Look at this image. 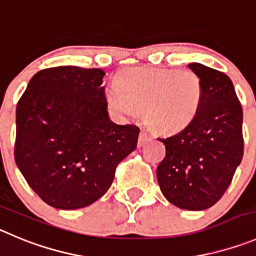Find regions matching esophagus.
Here are the masks:
<instances>
[{
	"label": "esophagus",
	"instance_id": "34e87169",
	"mask_svg": "<svg viewBox=\"0 0 256 256\" xmlns=\"http://www.w3.org/2000/svg\"><path fill=\"white\" fill-rule=\"evenodd\" d=\"M149 140H150V136L148 135L146 131H144V130L140 131L139 140H138V145H139V146H142V145L146 144V142H149Z\"/></svg>",
	"mask_w": 256,
	"mask_h": 256
}]
</instances>
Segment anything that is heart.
I'll return each mask as SVG.
<instances>
[{
  "mask_svg": "<svg viewBox=\"0 0 256 256\" xmlns=\"http://www.w3.org/2000/svg\"><path fill=\"white\" fill-rule=\"evenodd\" d=\"M107 101L122 112L142 111L152 131L174 134L190 125L204 97L200 76L190 69L128 68L116 78Z\"/></svg>",
  "mask_w": 256,
  "mask_h": 256,
  "instance_id": "1",
  "label": "heart"
}]
</instances>
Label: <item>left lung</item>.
I'll return each instance as SVG.
<instances>
[{"instance_id":"1","label":"left lung","mask_w":256,"mask_h":256,"mask_svg":"<svg viewBox=\"0 0 256 256\" xmlns=\"http://www.w3.org/2000/svg\"><path fill=\"white\" fill-rule=\"evenodd\" d=\"M204 84L192 122L168 138L156 168L164 197L174 206L200 211L214 206L230 186L244 155L242 107L230 78L200 63L188 66Z\"/></svg>"}]
</instances>
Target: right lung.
Listing matches in <instances>:
<instances>
[{
	"label": "right lung",
	"instance_id": "right-lung-1",
	"mask_svg": "<svg viewBox=\"0 0 256 256\" xmlns=\"http://www.w3.org/2000/svg\"><path fill=\"white\" fill-rule=\"evenodd\" d=\"M98 68L62 66L38 72L16 107L15 162L45 204L82 208L107 192L140 128L108 118Z\"/></svg>",
	"mask_w": 256,
	"mask_h": 256
}]
</instances>
